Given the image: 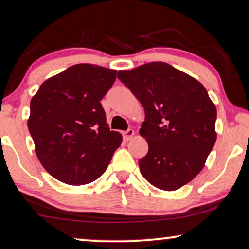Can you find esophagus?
Returning <instances> with one entry per match:
<instances>
[{
    "label": "esophagus",
    "instance_id": "obj_1",
    "mask_svg": "<svg viewBox=\"0 0 249 249\" xmlns=\"http://www.w3.org/2000/svg\"><path fill=\"white\" fill-rule=\"evenodd\" d=\"M122 136H124V139L125 142H128V140H130L133 136H135V131L132 130V129H128L127 131H124L122 132Z\"/></svg>",
    "mask_w": 249,
    "mask_h": 249
}]
</instances>
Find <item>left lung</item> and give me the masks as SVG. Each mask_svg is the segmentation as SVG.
Wrapping results in <instances>:
<instances>
[{
  "label": "left lung",
  "instance_id": "1",
  "mask_svg": "<svg viewBox=\"0 0 249 249\" xmlns=\"http://www.w3.org/2000/svg\"><path fill=\"white\" fill-rule=\"evenodd\" d=\"M118 78L145 109L139 133L148 153L140 173L157 189L178 190L202 171L217 139V109L207 89L163 62L119 71Z\"/></svg>",
  "mask_w": 249,
  "mask_h": 249
}]
</instances>
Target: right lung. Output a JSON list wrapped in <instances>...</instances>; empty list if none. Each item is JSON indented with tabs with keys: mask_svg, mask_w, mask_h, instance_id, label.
Segmentation results:
<instances>
[{
	"mask_svg": "<svg viewBox=\"0 0 249 249\" xmlns=\"http://www.w3.org/2000/svg\"><path fill=\"white\" fill-rule=\"evenodd\" d=\"M117 71L77 64L48 78L32 96L29 132L42 166L68 185L89 184L106 172L122 136L111 131L100 101Z\"/></svg>",
	"mask_w": 249,
	"mask_h": 249,
	"instance_id": "1",
	"label": "right lung"
}]
</instances>
